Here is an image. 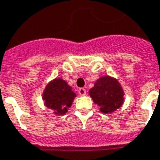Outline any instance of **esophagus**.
<instances>
[{"mask_svg":"<svg viewBox=\"0 0 160 160\" xmlns=\"http://www.w3.org/2000/svg\"><path fill=\"white\" fill-rule=\"evenodd\" d=\"M78 92H79V94L80 96H85L86 94V89H84V88H80V89L78 90Z\"/></svg>","mask_w":160,"mask_h":160,"instance_id":"1","label":"esophagus"}]
</instances>
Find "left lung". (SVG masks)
Returning <instances> with one entry per match:
<instances>
[{"instance_id":"left-lung-1","label":"left lung","mask_w":160,"mask_h":160,"mask_svg":"<svg viewBox=\"0 0 160 160\" xmlns=\"http://www.w3.org/2000/svg\"><path fill=\"white\" fill-rule=\"evenodd\" d=\"M89 93L93 102L100 106L102 113H113L124 102L122 87L116 79L110 76L99 78Z\"/></svg>"}]
</instances>
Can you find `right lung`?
Returning <instances> with one entry per match:
<instances>
[{
    "label": "right lung",
    "instance_id": "right-lung-1",
    "mask_svg": "<svg viewBox=\"0 0 160 160\" xmlns=\"http://www.w3.org/2000/svg\"><path fill=\"white\" fill-rule=\"evenodd\" d=\"M75 97L76 94L65 80L55 79L47 85L42 98L47 108L58 115H62L68 112Z\"/></svg>",
    "mask_w": 160,
    "mask_h": 160
}]
</instances>
